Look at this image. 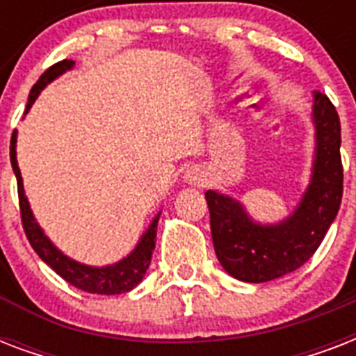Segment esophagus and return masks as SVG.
<instances>
[{
    "instance_id": "1",
    "label": "esophagus",
    "mask_w": 356,
    "mask_h": 356,
    "mask_svg": "<svg viewBox=\"0 0 356 356\" xmlns=\"http://www.w3.org/2000/svg\"><path fill=\"white\" fill-rule=\"evenodd\" d=\"M184 179H186V183L188 184H197V186L205 183V175H203V172H201L200 168H190V170H186Z\"/></svg>"
}]
</instances>
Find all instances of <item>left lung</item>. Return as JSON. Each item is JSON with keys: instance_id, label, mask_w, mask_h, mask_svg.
Listing matches in <instances>:
<instances>
[{"instance_id": "obj_1", "label": "left lung", "mask_w": 356, "mask_h": 356, "mask_svg": "<svg viewBox=\"0 0 356 356\" xmlns=\"http://www.w3.org/2000/svg\"><path fill=\"white\" fill-rule=\"evenodd\" d=\"M312 96L314 162L309 186L290 216L259 223L231 195L205 192L214 251L223 270L238 281L268 282L296 271L316 253L337 218L343 190L340 118L325 94Z\"/></svg>"}]
</instances>
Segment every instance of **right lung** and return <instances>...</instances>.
Listing matches in <instances>:
<instances>
[{
  "label": "right lung",
  "instance_id": "obj_1",
  "mask_svg": "<svg viewBox=\"0 0 356 356\" xmlns=\"http://www.w3.org/2000/svg\"><path fill=\"white\" fill-rule=\"evenodd\" d=\"M74 60H60V63L53 64L51 68H47L42 74L40 79L36 81V85L31 88L25 114L29 113L31 105L35 103L38 94L51 81L57 79L58 75H63L64 72L74 68ZM16 138H18V133L14 131L13 138H10V164H13L14 175H16V181H18L19 212H22V223H24V231L27 234L31 248L35 249L36 254L53 271H57L64 281H68L70 284H74L75 288H79L83 292L99 293V296H116V293H125L129 290H133L144 279L145 271H147V268L151 264V254H153L156 240V225H159L161 214H156L153 218V222L149 223V227L145 229V233L140 236L138 243L134 245L133 251L127 257H123L122 260H118V262H114V264L102 266L99 268V266L81 264L77 260L70 259L68 254H64L46 236V233L42 231V227L38 225L35 216H33L29 201L25 197L24 179H22V173H19L18 161H16Z\"/></svg>",
  "mask_w": 356,
  "mask_h": 356
}]
</instances>
